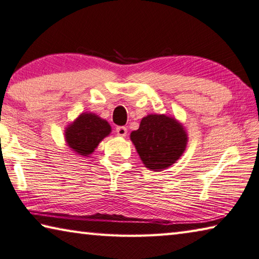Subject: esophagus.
Returning a JSON list of instances; mask_svg holds the SVG:
<instances>
[{
    "mask_svg": "<svg viewBox=\"0 0 259 259\" xmlns=\"http://www.w3.org/2000/svg\"><path fill=\"white\" fill-rule=\"evenodd\" d=\"M126 133H128V130H126L125 126H117L116 128V134L117 136H120V137H125Z\"/></svg>",
    "mask_w": 259,
    "mask_h": 259,
    "instance_id": "obj_1",
    "label": "esophagus"
}]
</instances>
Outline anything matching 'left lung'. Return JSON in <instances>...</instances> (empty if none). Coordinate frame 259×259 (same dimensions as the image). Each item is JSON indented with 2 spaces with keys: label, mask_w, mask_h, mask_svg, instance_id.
Returning <instances> with one entry per match:
<instances>
[{
  "label": "left lung",
  "mask_w": 259,
  "mask_h": 259,
  "mask_svg": "<svg viewBox=\"0 0 259 259\" xmlns=\"http://www.w3.org/2000/svg\"><path fill=\"white\" fill-rule=\"evenodd\" d=\"M130 139L146 168L161 171L172 165L185 151L187 134L182 123L164 114H150L140 121Z\"/></svg>",
  "instance_id": "8db88e82"
}]
</instances>
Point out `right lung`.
Wrapping results in <instances>:
<instances>
[{"label":"right lung","instance_id":"obj_1","mask_svg":"<svg viewBox=\"0 0 259 259\" xmlns=\"http://www.w3.org/2000/svg\"><path fill=\"white\" fill-rule=\"evenodd\" d=\"M111 131V125L106 120L94 113H82L73 123L67 125L65 139L72 151L78 155L88 156Z\"/></svg>","mask_w":259,"mask_h":259}]
</instances>
